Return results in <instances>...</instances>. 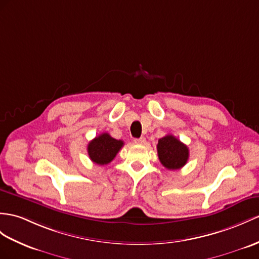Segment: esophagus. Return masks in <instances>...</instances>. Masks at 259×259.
<instances>
[{
  "mask_svg": "<svg viewBox=\"0 0 259 259\" xmlns=\"http://www.w3.org/2000/svg\"><path fill=\"white\" fill-rule=\"evenodd\" d=\"M134 142L135 144H138V145H144L146 143V140H145V137H141V138H135Z\"/></svg>",
  "mask_w": 259,
  "mask_h": 259,
  "instance_id": "1",
  "label": "esophagus"
}]
</instances>
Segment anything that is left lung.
<instances>
[{
    "mask_svg": "<svg viewBox=\"0 0 259 259\" xmlns=\"http://www.w3.org/2000/svg\"><path fill=\"white\" fill-rule=\"evenodd\" d=\"M158 158L163 167L177 170L184 167L189 159V148L174 135H166L157 144Z\"/></svg>",
    "mask_w": 259,
    "mask_h": 259,
    "instance_id": "obj_1",
    "label": "left lung"
}]
</instances>
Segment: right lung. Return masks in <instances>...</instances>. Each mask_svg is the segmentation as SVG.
Here are the masks:
<instances>
[{
	"mask_svg": "<svg viewBox=\"0 0 259 259\" xmlns=\"http://www.w3.org/2000/svg\"><path fill=\"white\" fill-rule=\"evenodd\" d=\"M123 145V141L115 140L108 133H102L88 144V154L94 163L108 165L115 158Z\"/></svg>",
	"mask_w": 259,
	"mask_h": 259,
	"instance_id": "obj_1",
	"label": "right lung"
}]
</instances>
